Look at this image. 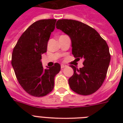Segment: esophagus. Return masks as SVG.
I'll return each mask as SVG.
<instances>
[{
    "label": "esophagus",
    "instance_id": "34e87169",
    "mask_svg": "<svg viewBox=\"0 0 123 123\" xmlns=\"http://www.w3.org/2000/svg\"><path fill=\"white\" fill-rule=\"evenodd\" d=\"M66 67V66L64 65V64H62L61 66V69H63V68H64Z\"/></svg>",
    "mask_w": 123,
    "mask_h": 123
}]
</instances>
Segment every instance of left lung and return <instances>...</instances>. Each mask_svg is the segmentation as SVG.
Listing matches in <instances>:
<instances>
[{"label":"left lung","instance_id":"1","mask_svg":"<svg viewBox=\"0 0 123 123\" xmlns=\"http://www.w3.org/2000/svg\"><path fill=\"white\" fill-rule=\"evenodd\" d=\"M56 28L71 38L74 57L84 59L82 68L70 66L74 71L68 80L71 89L81 95L93 94L102 86L111 61L107 42L93 28L77 20H59Z\"/></svg>","mask_w":123,"mask_h":123}]
</instances>
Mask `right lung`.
<instances>
[{"label":"right lung","instance_id":"add662e5","mask_svg":"<svg viewBox=\"0 0 123 123\" xmlns=\"http://www.w3.org/2000/svg\"><path fill=\"white\" fill-rule=\"evenodd\" d=\"M56 21L45 19L33 23L22 34L12 50L11 64L16 79L28 94L35 97H42L52 91L55 76L61 70L59 63L43 69L41 61Z\"/></svg>","mask_w":123,"mask_h":123}]
</instances>
